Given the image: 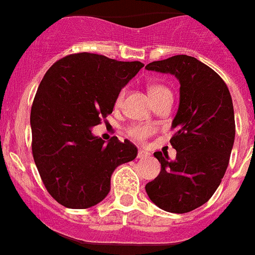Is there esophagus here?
I'll use <instances>...</instances> for the list:
<instances>
[{
  "label": "esophagus",
  "mask_w": 255,
  "mask_h": 255,
  "mask_svg": "<svg viewBox=\"0 0 255 255\" xmlns=\"http://www.w3.org/2000/svg\"><path fill=\"white\" fill-rule=\"evenodd\" d=\"M147 155H149V153H147V151H145V150H142V149H140V150H138V153H137V158H146Z\"/></svg>",
  "instance_id": "obj_1"
}]
</instances>
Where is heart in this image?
<instances>
[{"instance_id":"1","label":"heart","mask_w":255,"mask_h":255,"mask_svg":"<svg viewBox=\"0 0 255 255\" xmlns=\"http://www.w3.org/2000/svg\"><path fill=\"white\" fill-rule=\"evenodd\" d=\"M163 92H168V89L163 85H151L149 88V95L150 97H155V96L160 95V93H163ZM123 97H124V91H122L117 97V105H121V102L123 101ZM155 131V128L151 126V124H134L132 127L128 128V134L131 136L132 138L137 141H144L146 140L151 133H154Z\"/></svg>"}]
</instances>
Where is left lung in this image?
<instances>
[{
  "label": "left lung",
  "mask_w": 255,
  "mask_h": 255,
  "mask_svg": "<svg viewBox=\"0 0 255 255\" xmlns=\"http://www.w3.org/2000/svg\"><path fill=\"white\" fill-rule=\"evenodd\" d=\"M147 71L171 74L180 83V101L171 127L176 158L155 151L160 172L145 185L154 205L168 213H189L210 200L228 167L235 142L231 93L213 68L189 55L151 62Z\"/></svg>",
  "instance_id": "left-lung-1"
}]
</instances>
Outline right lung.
<instances>
[{"instance_id":"obj_1","label":"right lung","mask_w":255,"mask_h":255,"mask_svg":"<svg viewBox=\"0 0 255 255\" xmlns=\"http://www.w3.org/2000/svg\"><path fill=\"white\" fill-rule=\"evenodd\" d=\"M144 63L79 53L51 66L31 109L32 153L45 188L68 209H88L110 192L118 166L131 162L137 147L92 129L113 113L118 95Z\"/></svg>"}]
</instances>
